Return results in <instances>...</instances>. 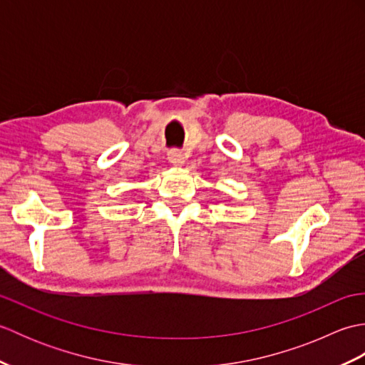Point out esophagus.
<instances>
[{"instance_id": "esophagus-1", "label": "esophagus", "mask_w": 365, "mask_h": 365, "mask_svg": "<svg viewBox=\"0 0 365 365\" xmlns=\"http://www.w3.org/2000/svg\"><path fill=\"white\" fill-rule=\"evenodd\" d=\"M168 160L173 163L174 166H182L183 163H185V155H183L182 150L173 149V150L168 152Z\"/></svg>"}]
</instances>
